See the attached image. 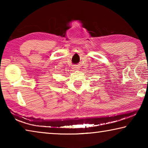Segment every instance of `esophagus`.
Instances as JSON below:
<instances>
[{
  "label": "esophagus",
  "instance_id": "34e87169",
  "mask_svg": "<svg viewBox=\"0 0 148 148\" xmlns=\"http://www.w3.org/2000/svg\"><path fill=\"white\" fill-rule=\"evenodd\" d=\"M79 69V67L77 66H75L74 67V70H75V71H77V70Z\"/></svg>",
  "mask_w": 148,
  "mask_h": 148
}]
</instances>
